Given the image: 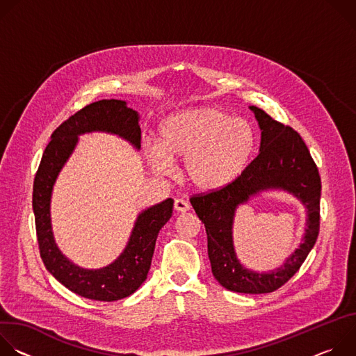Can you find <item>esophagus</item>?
Returning <instances> with one entry per match:
<instances>
[{
    "mask_svg": "<svg viewBox=\"0 0 356 356\" xmlns=\"http://www.w3.org/2000/svg\"><path fill=\"white\" fill-rule=\"evenodd\" d=\"M175 210H176L177 213H187V211L190 210L188 202L184 201V200H181V198H177V200L175 201Z\"/></svg>",
    "mask_w": 356,
    "mask_h": 356,
    "instance_id": "1",
    "label": "esophagus"
}]
</instances>
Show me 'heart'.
Returning <instances> with one entry per match:
<instances>
[{
    "label": "heart",
    "mask_w": 356,
    "mask_h": 356,
    "mask_svg": "<svg viewBox=\"0 0 356 356\" xmlns=\"http://www.w3.org/2000/svg\"><path fill=\"white\" fill-rule=\"evenodd\" d=\"M258 147L253 125L231 113L200 106L165 118L158 143L145 142L143 156L155 173H172V161H183L186 181L195 190L213 193L235 183L250 165Z\"/></svg>",
    "instance_id": "obj_1"
}]
</instances>
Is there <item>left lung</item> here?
Masks as SVG:
<instances>
[{"label": "left lung", "mask_w": 356, "mask_h": 356, "mask_svg": "<svg viewBox=\"0 0 356 356\" xmlns=\"http://www.w3.org/2000/svg\"><path fill=\"white\" fill-rule=\"evenodd\" d=\"M261 128L259 155L231 186L190 200L206 227L211 270L227 290L246 294L270 293L283 286L313 249L320 228L321 180L310 152L301 136L250 106ZM283 191L297 197L307 209V228L298 248L279 268L258 273L243 267L233 245V220L239 205L264 192Z\"/></svg>", "instance_id": "left-lung-1"}]
</instances>
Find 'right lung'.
Returning <instances> with one entry per match:
<instances>
[{
	"instance_id": "add662e5",
	"label": "right lung",
	"mask_w": 356,
	"mask_h": 356,
	"mask_svg": "<svg viewBox=\"0 0 356 356\" xmlns=\"http://www.w3.org/2000/svg\"><path fill=\"white\" fill-rule=\"evenodd\" d=\"M91 132L115 135L140 149L139 113L124 99H99L65 121L50 136L33 181V214L40 257L58 282L70 291L97 301H115L135 293L146 280L159 231L170 220L173 200L166 198L142 210L124 250L99 269L73 264L59 249L50 217V202L58 176L73 155L79 136Z\"/></svg>"
}]
</instances>
